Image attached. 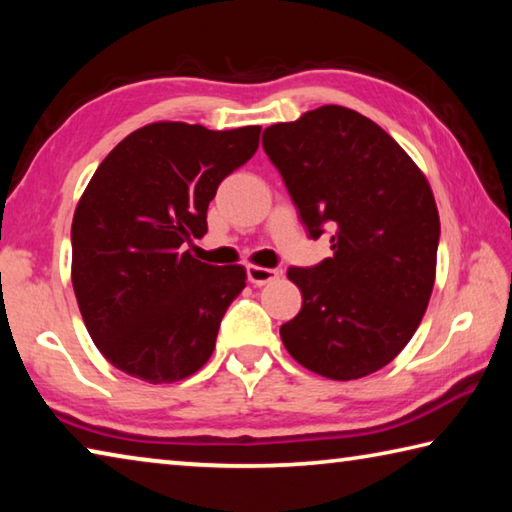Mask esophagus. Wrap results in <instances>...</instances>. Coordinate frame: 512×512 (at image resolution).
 I'll use <instances>...</instances> for the list:
<instances>
[{"instance_id": "esophagus-1", "label": "esophagus", "mask_w": 512, "mask_h": 512, "mask_svg": "<svg viewBox=\"0 0 512 512\" xmlns=\"http://www.w3.org/2000/svg\"><path fill=\"white\" fill-rule=\"evenodd\" d=\"M246 275H248V282L255 284V287H262V284H268L277 280V277L282 275V271H277V268H264V266H253L250 264L246 268Z\"/></svg>"}]
</instances>
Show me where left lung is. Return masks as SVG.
<instances>
[{"label":"left lung","mask_w":512,"mask_h":512,"mask_svg":"<svg viewBox=\"0 0 512 512\" xmlns=\"http://www.w3.org/2000/svg\"><path fill=\"white\" fill-rule=\"evenodd\" d=\"M262 144L309 237L332 230V257L287 271L302 309L280 327L284 348L327 379L377 372L411 341L436 280L427 178L384 128L343 106L268 126Z\"/></svg>","instance_id":"obj_1"}]
</instances>
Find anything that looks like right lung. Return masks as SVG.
Masks as SVG:
<instances>
[{
  "mask_svg": "<svg viewBox=\"0 0 512 512\" xmlns=\"http://www.w3.org/2000/svg\"><path fill=\"white\" fill-rule=\"evenodd\" d=\"M259 131L158 121L121 140L85 187L72 221V284L94 345L126 375L171 384L212 357L246 271L183 248L207 232L216 187L253 158Z\"/></svg>",
  "mask_w": 512,
  "mask_h": 512,
  "instance_id": "obj_1",
  "label": "right lung"
}]
</instances>
